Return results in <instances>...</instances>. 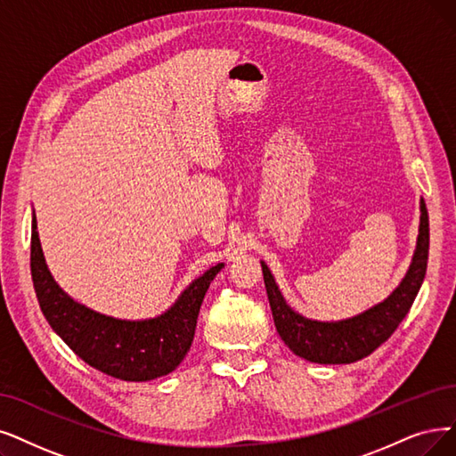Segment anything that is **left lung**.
<instances>
[{
    "label": "left lung",
    "mask_w": 456,
    "mask_h": 456,
    "mask_svg": "<svg viewBox=\"0 0 456 456\" xmlns=\"http://www.w3.org/2000/svg\"><path fill=\"white\" fill-rule=\"evenodd\" d=\"M428 211L421 200V224L410 269L393 294L369 311L340 322L308 320L286 305L269 267L262 262L264 282L275 327L288 348L296 355L322 362L342 365L370 355L384 344L408 314L423 284L428 262Z\"/></svg>",
    "instance_id": "1"
}]
</instances>
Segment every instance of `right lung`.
<instances>
[{"label":"right lung","mask_w":456,"mask_h":456,"mask_svg":"<svg viewBox=\"0 0 456 456\" xmlns=\"http://www.w3.org/2000/svg\"><path fill=\"white\" fill-rule=\"evenodd\" d=\"M224 264L198 277L165 314L118 320L77 303L56 284L45 262L37 218L31 221V279L41 311L69 348L94 369L125 381L167 376L187 355L206 291Z\"/></svg>","instance_id":"obj_1"}]
</instances>
